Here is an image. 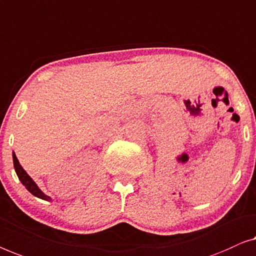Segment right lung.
Here are the masks:
<instances>
[{"label": "right lung", "instance_id": "obj_1", "mask_svg": "<svg viewBox=\"0 0 256 256\" xmlns=\"http://www.w3.org/2000/svg\"><path fill=\"white\" fill-rule=\"evenodd\" d=\"M12 160H14V168H15V172H16L17 176H18L22 184H23L25 188H26L28 192L32 194V195L38 197V198H42L44 200H52L51 197L45 195V194L38 188V186L36 184V182L30 178V176H28V172L24 170L23 167L20 164V161H18V159H17L15 152H12Z\"/></svg>", "mask_w": 256, "mask_h": 256}]
</instances>
